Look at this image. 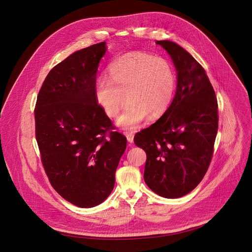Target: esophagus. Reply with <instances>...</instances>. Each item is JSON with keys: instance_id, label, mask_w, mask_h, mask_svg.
Masks as SVG:
<instances>
[{"instance_id": "esophagus-1", "label": "esophagus", "mask_w": 252, "mask_h": 252, "mask_svg": "<svg viewBox=\"0 0 252 252\" xmlns=\"http://www.w3.org/2000/svg\"><path fill=\"white\" fill-rule=\"evenodd\" d=\"M125 136L127 138V141L130 143V144H133L134 143V134L133 133H125Z\"/></svg>"}]
</instances>
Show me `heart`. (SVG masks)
Here are the masks:
<instances>
[{
  "label": "heart",
  "instance_id": "heart-1",
  "mask_svg": "<svg viewBox=\"0 0 252 252\" xmlns=\"http://www.w3.org/2000/svg\"><path fill=\"white\" fill-rule=\"evenodd\" d=\"M108 72L95 84L97 103L109 117H115L126 103L129 105L117 118L116 125L135 131L144 121L160 117L169 108L175 93L176 74L164 57L134 51L114 60Z\"/></svg>",
  "mask_w": 252,
  "mask_h": 252
}]
</instances>
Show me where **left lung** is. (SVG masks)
<instances>
[{"instance_id":"8db88e82","label":"left lung","mask_w":252,"mask_h":252,"mask_svg":"<svg viewBox=\"0 0 252 252\" xmlns=\"http://www.w3.org/2000/svg\"><path fill=\"white\" fill-rule=\"evenodd\" d=\"M177 70L175 98L165 113L137 133L134 142L146 153L144 179L168 199L191 192L206 175L218 129L217 100L204 68L171 40H157Z\"/></svg>"}]
</instances>
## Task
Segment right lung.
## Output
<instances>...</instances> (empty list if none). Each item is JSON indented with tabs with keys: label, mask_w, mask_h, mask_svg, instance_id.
<instances>
[{
	"label": "right lung",
	"mask_w": 252,
	"mask_h": 252,
	"mask_svg": "<svg viewBox=\"0 0 252 252\" xmlns=\"http://www.w3.org/2000/svg\"><path fill=\"white\" fill-rule=\"evenodd\" d=\"M105 41L73 52L45 77L35 108L36 143L52 187L79 208L111 193L127 140L95 98Z\"/></svg>",
	"instance_id": "1"
}]
</instances>
